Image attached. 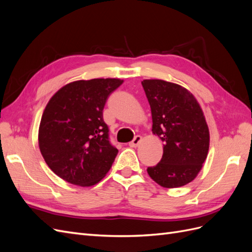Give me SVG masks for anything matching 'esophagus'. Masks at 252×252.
<instances>
[{
	"label": "esophagus",
	"mask_w": 252,
	"mask_h": 252,
	"mask_svg": "<svg viewBox=\"0 0 252 252\" xmlns=\"http://www.w3.org/2000/svg\"><path fill=\"white\" fill-rule=\"evenodd\" d=\"M141 141H142V136L141 135H135L134 139L130 143H129V146H130V147H136L140 144Z\"/></svg>",
	"instance_id": "1"
}]
</instances>
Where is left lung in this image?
I'll return each mask as SVG.
<instances>
[{
    "mask_svg": "<svg viewBox=\"0 0 252 252\" xmlns=\"http://www.w3.org/2000/svg\"><path fill=\"white\" fill-rule=\"evenodd\" d=\"M152 132L164 142L163 157L148 167L149 177L165 188L184 186L202 169L209 149V129L200 104L178 84L144 80Z\"/></svg>",
    "mask_w": 252,
    "mask_h": 252,
    "instance_id": "left-lung-1",
    "label": "left lung"
}]
</instances>
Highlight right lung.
Listing matches in <instances>:
<instances>
[{"label":"right lung","mask_w":252,"mask_h":252,"mask_svg":"<svg viewBox=\"0 0 252 252\" xmlns=\"http://www.w3.org/2000/svg\"><path fill=\"white\" fill-rule=\"evenodd\" d=\"M120 79H93L67 84L45 108L39 147L49 168L73 185L93 186L111 168L119 150L109 141L103 120L108 96Z\"/></svg>","instance_id":"1"}]
</instances>
